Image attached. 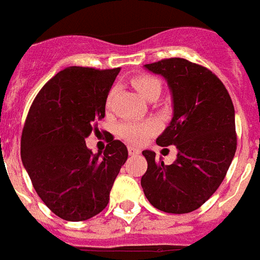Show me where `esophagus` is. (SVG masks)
Instances as JSON below:
<instances>
[{
    "label": "esophagus",
    "instance_id": "obj_1",
    "mask_svg": "<svg viewBox=\"0 0 260 260\" xmlns=\"http://www.w3.org/2000/svg\"><path fill=\"white\" fill-rule=\"evenodd\" d=\"M128 152H129L131 156H135L140 154V150H138V148H135V147H128Z\"/></svg>",
    "mask_w": 260,
    "mask_h": 260
}]
</instances>
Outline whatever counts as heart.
<instances>
[{
	"instance_id": "obj_1",
	"label": "heart",
	"mask_w": 260,
	"mask_h": 260,
	"mask_svg": "<svg viewBox=\"0 0 260 260\" xmlns=\"http://www.w3.org/2000/svg\"><path fill=\"white\" fill-rule=\"evenodd\" d=\"M132 84L136 88L142 98L146 101L150 99L152 95H158L161 92V83L158 79L152 76H138L132 80ZM113 96V91L109 95V102ZM158 131V124L155 121H126L122 122L118 126V135L121 136L125 142L129 144H143L151 135H154Z\"/></svg>"
}]
</instances>
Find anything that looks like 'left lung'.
<instances>
[{
  "label": "left lung",
  "instance_id": "left-lung-1",
  "mask_svg": "<svg viewBox=\"0 0 260 260\" xmlns=\"http://www.w3.org/2000/svg\"><path fill=\"white\" fill-rule=\"evenodd\" d=\"M166 80L173 117L158 139L159 146H176L172 165L156 161L144 150L147 170L142 188L155 209L172 214L199 209L217 191L235 156V108L222 82L205 67L184 58L144 65Z\"/></svg>",
  "mask_w": 260,
  "mask_h": 260
}]
</instances>
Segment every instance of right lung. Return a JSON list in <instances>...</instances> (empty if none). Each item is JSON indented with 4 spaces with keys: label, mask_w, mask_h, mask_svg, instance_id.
<instances>
[{
    "label": "right lung",
    "mask_w": 260,
    "mask_h": 260,
    "mask_svg": "<svg viewBox=\"0 0 260 260\" xmlns=\"http://www.w3.org/2000/svg\"><path fill=\"white\" fill-rule=\"evenodd\" d=\"M120 68L68 67L34 99L21 135V161L35 191L65 221H86L108 206L128 150L110 140L92 154L86 138L105 117L109 91Z\"/></svg>",
    "instance_id": "add662e5"
}]
</instances>
